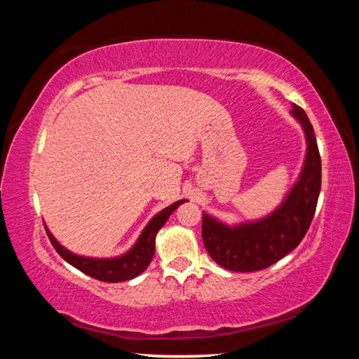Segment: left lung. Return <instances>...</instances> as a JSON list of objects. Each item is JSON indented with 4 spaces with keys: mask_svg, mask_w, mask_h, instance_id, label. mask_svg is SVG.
Instances as JSON below:
<instances>
[{
    "mask_svg": "<svg viewBox=\"0 0 359 359\" xmlns=\"http://www.w3.org/2000/svg\"><path fill=\"white\" fill-rule=\"evenodd\" d=\"M291 114L307 137V155L299 180L274 214L255 223L229 228L203 215L205 250L217 264L234 272H255L277 263L301 244L317 209L321 188V158L313 126L299 106Z\"/></svg>",
    "mask_w": 359,
    "mask_h": 359,
    "instance_id": "obj_1",
    "label": "left lung"
}]
</instances>
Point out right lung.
Instances as JSON below:
<instances>
[{
  "label": "right lung",
  "mask_w": 359,
  "mask_h": 359,
  "mask_svg": "<svg viewBox=\"0 0 359 359\" xmlns=\"http://www.w3.org/2000/svg\"><path fill=\"white\" fill-rule=\"evenodd\" d=\"M182 203H185V199H180V201L174 203L172 205H169V208L163 209L160 214H156L142 231L141 238L136 242V245L133 247L128 253H125L123 257L114 259H95L77 257V255H72L71 252L60 245L58 242L53 239V236L48 233L47 229L46 231L53 248L58 252L60 257L68 261L71 266H74L76 269L82 271L83 274H87L101 282H125L130 280V278L137 277L142 271H145V267L150 264V261L154 258L155 253L156 233L160 231L163 224L166 223L169 215H171Z\"/></svg>",
  "instance_id": "1"
}]
</instances>
